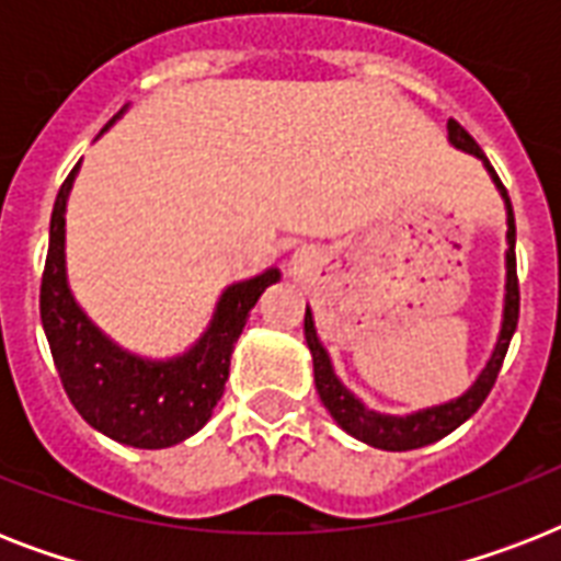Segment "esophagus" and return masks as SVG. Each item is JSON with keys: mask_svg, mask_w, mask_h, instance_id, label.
<instances>
[{"mask_svg": "<svg viewBox=\"0 0 561 561\" xmlns=\"http://www.w3.org/2000/svg\"><path fill=\"white\" fill-rule=\"evenodd\" d=\"M308 267V259L302 253H294V271L302 273Z\"/></svg>", "mask_w": 561, "mask_h": 561, "instance_id": "esophagus-1", "label": "esophagus"}]
</instances>
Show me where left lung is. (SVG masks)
Here are the masks:
<instances>
[{
    "mask_svg": "<svg viewBox=\"0 0 561 561\" xmlns=\"http://www.w3.org/2000/svg\"><path fill=\"white\" fill-rule=\"evenodd\" d=\"M448 142H451L457 151L471 153V157H478V160L483 162V169L489 171V178H492V183H495V188L501 192L506 206V294L504 314H501V332H497L495 350L489 355L486 367L480 369V375L474 378V383H471L469 390L462 392V396H457V399L434 404V408L413 410V413H404V416L378 413V410L367 408V404L337 378L329 352H325V346L320 343V337H317L314 314H311V308H306V343L308 350H311V360H314V383L317 392H320V401H323L325 410L332 413L334 422H337L346 434L360 439V443L373 445V448H381V451H413V448L431 445L436 443V439H443V436L451 434V431H457L469 416H474L480 404L486 401L489 390L495 387V378L506 358V350H510V341H513L515 325H518L515 215L513 203H510V194H506L504 183L497 180L495 169L489 165L486 153L480 151V145L474 142L454 118L448 122Z\"/></svg>",
    "mask_w": 561,
    "mask_h": 561,
    "instance_id": "obj_1",
    "label": "left lung"
}]
</instances>
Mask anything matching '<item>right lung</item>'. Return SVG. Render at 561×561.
<instances>
[{"label":"right lung","instance_id":"right-lung-1","mask_svg":"<svg viewBox=\"0 0 561 561\" xmlns=\"http://www.w3.org/2000/svg\"><path fill=\"white\" fill-rule=\"evenodd\" d=\"M125 110H118L113 122ZM78 169L81 162L57 192L39 285V317L51 358L69 401L95 431L130 448H171L209 422L224 396L229 358L250 308L267 285L279 282L282 273L279 267H267L259 276L227 285L206 332L183 355L153 360L127 352L92 323L66 279V201Z\"/></svg>","mask_w":561,"mask_h":561}]
</instances>
